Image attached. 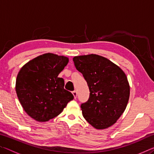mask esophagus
I'll return each instance as SVG.
<instances>
[{
	"mask_svg": "<svg viewBox=\"0 0 154 154\" xmlns=\"http://www.w3.org/2000/svg\"><path fill=\"white\" fill-rule=\"evenodd\" d=\"M72 94H73L75 98H77V91H76V90L72 91Z\"/></svg>",
	"mask_w": 154,
	"mask_h": 154,
	"instance_id": "esophagus-1",
	"label": "esophagus"
}]
</instances>
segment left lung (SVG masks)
<instances>
[{"label": "left lung", "mask_w": 154, "mask_h": 154, "mask_svg": "<svg viewBox=\"0 0 154 154\" xmlns=\"http://www.w3.org/2000/svg\"><path fill=\"white\" fill-rule=\"evenodd\" d=\"M73 62L90 90L89 98L81 105L83 118L96 129L112 126L124 113L129 100L126 74L109 60L96 54L75 56Z\"/></svg>", "instance_id": "obj_1"}]
</instances>
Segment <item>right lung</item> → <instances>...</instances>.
Instances as JSON below:
<instances>
[{"instance_id": "1", "label": "right lung", "mask_w": 154, "mask_h": 154, "mask_svg": "<svg viewBox=\"0 0 154 154\" xmlns=\"http://www.w3.org/2000/svg\"><path fill=\"white\" fill-rule=\"evenodd\" d=\"M69 58L45 54L26 64L18 73L15 90L28 116L38 122H47L61 113L74 98L64 89V81L58 75Z\"/></svg>"}]
</instances>
